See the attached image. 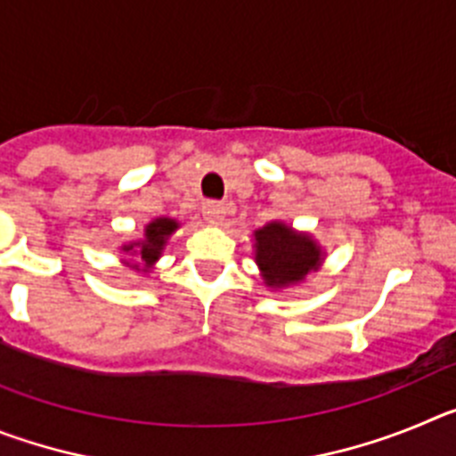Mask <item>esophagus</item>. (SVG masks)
<instances>
[{
    "mask_svg": "<svg viewBox=\"0 0 456 456\" xmlns=\"http://www.w3.org/2000/svg\"><path fill=\"white\" fill-rule=\"evenodd\" d=\"M225 215H228L225 203H219V200H208V203H203V216L209 224H224Z\"/></svg>",
    "mask_w": 456,
    "mask_h": 456,
    "instance_id": "esophagus-1",
    "label": "esophagus"
}]
</instances>
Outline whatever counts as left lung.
Here are the masks:
<instances>
[{"instance_id": "left-lung-1", "label": "left lung", "mask_w": 456, "mask_h": 456, "mask_svg": "<svg viewBox=\"0 0 456 456\" xmlns=\"http://www.w3.org/2000/svg\"><path fill=\"white\" fill-rule=\"evenodd\" d=\"M256 263L272 288L297 283L320 265V248L308 235H297L283 224H269L256 232Z\"/></svg>"}]
</instances>
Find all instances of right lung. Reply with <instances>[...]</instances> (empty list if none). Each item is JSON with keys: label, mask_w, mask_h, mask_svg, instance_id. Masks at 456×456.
<instances>
[{"label": "right lung", "mask_w": 456, "mask_h": 456, "mask_svg": "<svg viewBox=\"0 0 456 456\" xmlns=\"http://www.w3.org/2000/svg\"><path fill=\"white\" fill-rule=\"evenodd\" d=\"M178 228V224L173 219H155L151 225L146 228V241H141L139 244V256L141 260L146 265H152L159 257V253H162L164 248V241H167V237L171 235L173 231ZM134 248V244L132 247H125V251H132Z\"/></svg>", "instance_id": "add662e5"}]
</instances>
